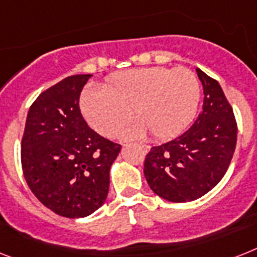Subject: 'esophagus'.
<instances>
[{
    "instance_id": "esophagus-1",
    "label": "esophagus",
    "mask_w": 257,
    "mask_h": 257,
    "mask_svg": "<svg viewBox=\"0 0 257 257\" xmlns=\"http://www.w3.org/2000/svg\"><path fill=\"white\" fill-rule=\"evenodd\" d=\"M149 149H150V148L148 147V145H143V147H141V150H143V152H144V153H145V154H147L148 152H149Z\"/></svg>"
}]
</instances>
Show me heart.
I'll use <instances>...</instances> for the list:
<instances>
[{"label": "heart", "mask_w": 257, "mask_h": 257, "mask_svg": "<svg viewBox=\"0 0 257 257\" xmlns=\"http://www.w3.org/2000/svg\"><path fill=\"white\" fill-rule=\"evenodd\" d=\"M102 91L89 88L81 96V112L101 136L117 135L131 116L139 122L124 133L128 139L149 131L156 140L179 136L193 121L201 100L197 75L187 68L148 67L112 75Z\"/></svg>", "instance_id": "heart-1"}]
</instances>
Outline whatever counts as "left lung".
<instances>
[{"mask_svg":"<svg viewBox=\"0 0 257 257\" xmlns=\"http://www.w3.org/2000/svg\"><path fill=\"white\" fill-rule=\"evenodd\" d=\"M197 74L203 85L202 112L183 135L152 148L144 164L150 189L170 202L195 201L214 189L236 147V120L222 87L199 68Z\"/></svg>","mask_w":257,"mask_h":257,"instance_id":"obj_1","label":"left lung"}]
</instances>
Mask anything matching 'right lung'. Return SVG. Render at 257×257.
I'll return each mask as SVG.
<instances>
[{"label": "right lung", "instance_id": "right-lung-1", "mask_svg": "<svg viewBox=\"0 0 257 257\" xmlns=\"http://www.w3.org/2000/svg\"><path fill=\"white\" fill-rule=\"evenodd\" d=\"M92 75H72L31 104L21 144L27 185L42 204L66 218H84L105 202L109 169L121 145L81 116L79 97Z\"/></svg>", "mask_w": 257, "mask_h": 257}]
</instances>
